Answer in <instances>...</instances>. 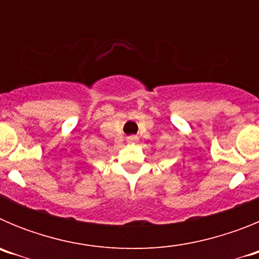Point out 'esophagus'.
<instances>
[{
    "label": "esophagus",
    "mask_w": 259,
    "mask_h": 259,
    "mask_svg": "<svg viewBox=\"0 0 259 259\" xmlns=\"http://www.w3.org/2000/svg\"><path fill=\"white\" fill-rule=\"evenodd\" d=\"M136 140H137L136 136H131L130 139H128V141H136Z\"/></svg>",
    "instance_id": "esophagus-1"
}]
</instances>
